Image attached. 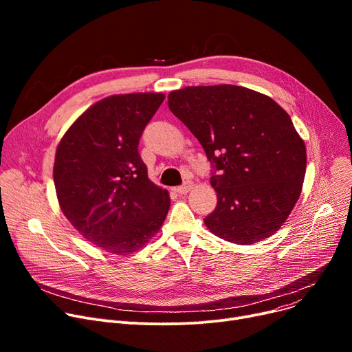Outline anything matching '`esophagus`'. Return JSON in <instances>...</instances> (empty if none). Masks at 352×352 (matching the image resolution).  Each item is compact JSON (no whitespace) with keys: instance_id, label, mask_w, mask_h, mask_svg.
I'll use <instances>...</instances> for the list:
<instances>
[{"instance_id":"1","label":"esophagus","mask_w":352,"mask_h":352,"mask_svg":"<svg viewBox=\"0 0 352 352\" xmlns=\"http://www.w3.org/2000/svg\"><path fill=\"white\" fill-rule=\"evenodd\" d=\"M190 188H191V182H186V184H182V186L175 187V191L178 194H187L190 191Z\"/></svg>"}]
</instances>
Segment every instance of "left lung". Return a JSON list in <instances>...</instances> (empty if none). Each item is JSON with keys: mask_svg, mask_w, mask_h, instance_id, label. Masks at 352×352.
<instances>
[{"mask_svg": "<svg viewBox=\"0 0 352 352\" xmlns=\"http://www.w3.org/2000/svg\"><path fill=\"white\" fill-rule=\"evenodd\" d=\"M211 162L218 202L204 218L226 241L250 245L278 231L301 194L305 144L270 97L236 85L187 87L168 96Z\"/></svg>", "mask_w": 352, "mask_h": 352, "instance_id": "1", "label": "left lung"}]
</instances>
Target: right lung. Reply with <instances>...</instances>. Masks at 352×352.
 Masks as SVG:
<instances>
[{"mask_svg":"<svg viewBox=\"0 0 352 352\" xmlns=\"http://www.w3.org/2000/svg\"><path fill=\"white\" fill-rule=\"evenodd\" d=\"M164 94L113 96L88 108L63 137L54 162L60 207L85 239L113 254L134 252L170 210L168 191L148 179L140 138Z\"/></svg>","mask_w":352,"mask_h":352,"instance_id":"right-lung-1","label":"right lung"}]
</instances>
